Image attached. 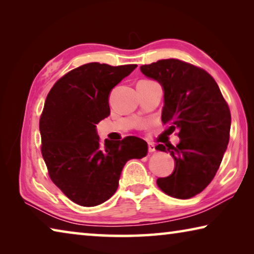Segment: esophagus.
Here are the masks:
<instances>
[{"instance_id": "34e87169", "label": "esophagus", "mask_w": 254, "mask_h": 254, "mask_svg": "<svg viewBox=\"0 0 254 254\" xmlns=\"http://www.w3.org/2000/svg\"><path fill=\"white\" fill-rule=\"evenodd\" d=\"M156 145H154L153 143H149V152H154L156 151Z\"/></svg>"}]
</instances>
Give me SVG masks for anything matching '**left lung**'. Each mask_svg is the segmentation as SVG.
Returning a JSON list of instances; mask_svg holds the SVG:
<instances>
[{"mask_svg":"<svg viewBox=\"0 0 254 254\" xmlns=\"http://www.w3.org/2000/svg\"><path fill=\"white\" fill-rule=\"evenodd\" d=\"M165 91L161 121L168 133L178 130L180 142L158 144L170 152L174 173L158 178L165 194L187 199L199 194L216 175L230 140L231 112L216 81L203 68L179 59H161L140 67Z\"/></svg>","mask_w":254,"mask_h":254,"instance_id":"obj_1","label":"left lung"}]
</instances>
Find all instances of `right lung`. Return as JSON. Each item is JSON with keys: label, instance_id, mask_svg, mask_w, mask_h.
<instances>
[{"label": "right lung", "instance_id": "add662e5", "mask_svg": "<svg viewBox=\"0 0 254 254\" xmlns=\"http://www.w3.org/2000/svg\"><path fill=\"white\" fill-rule=\"evenodd\" d=\"M135 68L85 64L56 81L46 98L39 121L42 157L53 183L80 206L111 198L127 161L148 153L147 142L136 136L105 140L102 147L95 128L111 113L112 88Z\"/></svg>", "mask_w": 254, "mask_h": 254}]
</instances>
